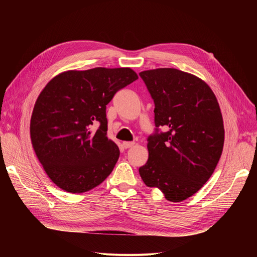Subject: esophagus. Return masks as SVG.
<instances>
[{
  "label": "esophagus",
  "instance_id": "1",
  "mask_svg": "<svg viewBox=\"0 0 257 257\" xmlns=\"http://www.w3.org/2000/svg\"><path fill=\"white\" fill-rule=\"evenodd\" d=\"M134 146V142H123V147L125 149H128V148H131Z\"/></svg>",
  "mask_w": 257,
  "mask_h": 257
}]
</instances>
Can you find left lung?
Wrapping results in <instances>:
<instances>
[{
  "label": "left lung",
  "mask_w": 257,
  "mask_h": 257,
  "mask_svg": "<svg viewBox=\"0 0 257 257\" xmlns=\"http://www.w3.org/2000/svg\"><path fill=\"white\" fill-rule=\"evenodd\" d=\"M140 76L154 100L155 126L167 129L148 139L149 158L140 175L168 201L181 202L207 182L219 163L225 138L220 106L193 74L164 67Z\"/></svg>",
  "instance_id": "obj_1"
}]
</instances>
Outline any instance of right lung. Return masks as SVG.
I'll list each match as a JSON object with an SVG mask.
<instances>
[{"label": "right lung", "mask_w": 257, "mask_h": 257, "mask_svg": "<svg viewBox=\"0 0 257 257\" xmlns=\"http://www.w3.org/2000/svg\"><path fill=\"white\" fill-rule=\"evenodd\" d=\"M139 79L130 67L65 71L51 79L35 102L30 138L49 178L61 190L81 194L112 172L118 147L107 138L106 105ZM100 127L94 133L92 124Z\"/></svg>", "instance_id": "1"}]
</instances>
